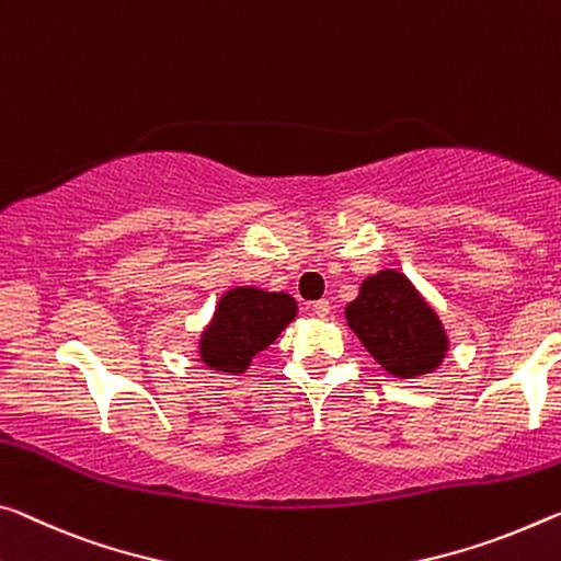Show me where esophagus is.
Returning a JSON list of instances; mask_svg holds the SVG:
<instances>
[{
	"label": "esophagus",
	"mask_w": 561,
	"mask_h": 561,
	"mask_svg": "<svg viewBox=\"0 0 561 561\" xmlns=\"http://www.w3.org/2000/svg\"><path fill=\"white\" fill-rule=\"evenodd\" d=\"M329 309H332V307H329V299H317L314 305H312V312H314L317 317H327Z\"/></svg>",
	"instance_id": "obj_1"
}]
</instances>
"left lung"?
<instances>
[{"label":"left lung","instance_id":"8db88e82","mask_svg":"<svg viewBox=\"0 0 561 561\" xmlns=\"http://www.w3.org/2000/svg\"><path fill=\"white\" fill-rule=\"evenodd\" d=\"M346 322L389 375L420 377L437 369L447 336L437 314L416 295L404 274L385 270L362 284L346 305Z\"/></svg>","mask_w":561,"mask_h":561}]
</instances>
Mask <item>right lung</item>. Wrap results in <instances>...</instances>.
<instances>
[{
    "instance_id": "add662e5",
    "label": "right lung",
    "mask_w": 561,
    "mask_h": 561,
    "mask_svg": "<svg viewBox=\"0 0 561 561\" xmlns=\"http://www.w3.org/2000/svg\"><path fill=\"white\" fill-rule=\"evenodd\" d=\"M297 314V301L284 291L239 287L221 297L215 319L202 336V359L219 371L247 369L249 359L277 340Z\"/></svg>"
}]
</instances>
